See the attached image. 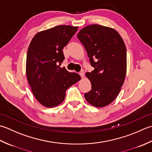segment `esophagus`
<instances>
[{"label": "esophagus", "mask_w": 152, "mask_h": 152, "mask_svg": "<svg viewBox=\"0 0 152 152\" xmlns=\"http://www.w3.org/2000/svg\"><path fill=\"white\" fill-rule=\"evenodd\" d=\"M79 75H80V77H81V78H83V77H84V75H85L84 71H83V70L80 71V72H79Z\"/></svg>", "instance_id": "esophagus-1"}]
</instances>
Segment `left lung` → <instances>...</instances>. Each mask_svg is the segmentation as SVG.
Returning <instances> with one entry per match:
<instances>
[{
  "label": "left lung",
  "mask_w": 152,
  "mask_h": 152,
  "mask_svg": "<svg viewBox=\"0 0 152 152\" xmlns=\"http://www.w3.org/2000/svg\"><path fill=\"white\" fill-rule=\"evenodd\" d=\"M77 37L90 58L92 72L86 73L92 90L85 94L90 104L97 107L111 104L119 94L126 72V50L119 33L94 24L85 27Z\"/></svg>",
  "instance_id": "1"
}]
</instances>
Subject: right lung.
I'll return each instance as SVG.
<instances>
[{"mask_svg": "<svg viewBox=\"0 0 152 152\" xmlns=\"http://www.w3.org/2000/svg\"><path fill=\"white\" fill-rule=\"evenodd\" d=\"M78 27L58 26L37 33L31 41L26 59V75L34 96L46 107L60 105L66 90L80 80L59 65L63 62L62 49Z\"/></svg>", "mask_w": 152, "mask_h": 152, "instance_id": "obj_1", "label": "right lung"}]
</instances>
